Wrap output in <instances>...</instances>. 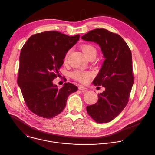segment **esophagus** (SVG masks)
<instances>
[{
	"mask_svg": "<svg viewBox=\"0 0 155 155\" xmlns=\"http://www.w3.org/2000/svg\"><path fill=\"white\" fill-rule=\"evenodd\" d=\"M78 88H79V90H81V91H86L87 90V88H85V87H84L83 85H79V87H78Z\"/></svg>",
	"mask_w": 155,
	"mask_h": 155,
	"instance_id": "34e87169",
	"label": "esophagus"
}]
</instances>
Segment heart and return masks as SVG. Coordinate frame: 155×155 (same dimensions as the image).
Listing matches in <instances>:
<instances>
[{"label": "heart", "instance_id": "b5f03b06", "mask_svg": "<svg viewBox=\"0 0 155 155\" xmlns=\"http://www.w3.org/2000/svg\"><path fill=\"white\" fill-rule=\"evenodd\" d=\"M81 48L83 53L88 59L92 57H96L97 51L96 48L94 45L91 44H83L81 45ZM67 58V54L65 57L66 60ZM71 75L74 79L82 83H87L90 78L92 76L91 73L88 71H83L81 70H75L72 73Z\"/></svg>", "mask_w": 155, "mask_h": 155}]
</instances>
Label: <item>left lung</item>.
I'll return each instance as SVG.
<instances>
[{
    "label": "left lung",
    "mask_w": 155,
    "mask_h": 155,
    "mask_svg": "<svg viewBox=\"0 0 155 155\" xmlns=\"http://www.w3.org/2000/svg\"><path fill=\"white\" fill-rule=\"evenodd\" d=\"M82 39L98 44L105 58L92 82L105 90L87 110L97 122H110L127 106L134 84L131 50L121 36L103 28L91 30Z\"/></svg>",
    "instance_id": "left-lung-1"
}]
</instances>
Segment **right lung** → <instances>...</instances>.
<instances>
[{
  "mask_svg": "<svg viewBox=\"0 0 155 155\" xmlns=\"http://www.w3.org/2000/svg\"><path fill=\"white\" fill-rule=\"evenodd\" d=\"M80 35L68 36L56 31L31 36L22 47L17 83L28 108L36 115L50 119L66 106L69 95L78 91L71 83L61 89L52 81L60 73L67 52Z\"/></svg>",
  "mask_w": 155,
  "mask_h": 155,
  "instance_id": "add662e5",
  "label": "right lung"
}]
</instances>
